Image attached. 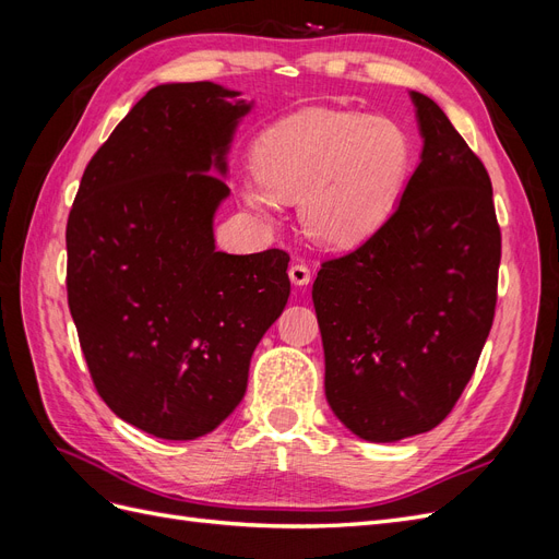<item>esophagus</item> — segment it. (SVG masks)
<instances>
[{"label": "esophagus", "mask_w": 559, "mask_h": 559, "mask_svg": "<svg viewBox=\"0 0 559 559\" xmlns=\"http://www.w3.org/2000/svg\"><path fill=\"white\" fill-rule=\"evenodd\" d=\"M289 280L296 286H306L310 284V267L306 263H292L289 265Z\"/></svg>", "instance_id": "34e87169"}]
</instances>
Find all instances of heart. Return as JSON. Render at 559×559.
<instances>
[{"mask_svg":"<svg viewBox=\"0 0 559 559\" xmlns=\"http://www.w3.org/2000/svg\"><path fill=\"white\" fill-rule=\"evenodd\" d=\"M411 144L384 118L357 111L310 109L261 132L251 148L253 179L245 205L273 222L280 200H298V216L312 240L345 249L370 238L403 189Z\"/></svg>","mask_w":559,"mask_h":559,"instance_id":"heart-1","label":"heart"}]
</instances>
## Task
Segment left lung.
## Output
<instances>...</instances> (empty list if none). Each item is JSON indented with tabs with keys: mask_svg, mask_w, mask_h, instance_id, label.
<instances>
[{
	"mask_svg": "<svg viewBox=\"0 0 559 559\" xmlns=\"http://www.w3.org/2000/svg\"><path fill=\"white\" fill-rule=\"evenodd\" d=\"M411 97L425 146L399 207L361 247L321 263L312 284L326 401L370 443L441 425L497 308L492 181L443 109Z\"/></svg>",
	"mask_w": 559,
	"mask_h": 559,
	"instance_id": "1",
	"label": "left lung"
}]
</instances>
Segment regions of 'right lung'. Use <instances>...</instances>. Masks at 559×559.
Masks as SVG:
<instances>
[{
	"mask_svg": "<svg viewBox=\"0 0 559 559\" xmlns=\"http://www.w3.org/2000/svg\"><path fill=\"white\" fill-rule=\"evenodd\" d=\"M212 81L163 83L97 148L67 218V302L97 394L151 436L193 441L247 392L289 300V253L216 251L226 154L251 103Z\"/></svg>",
	"mask_w": 559,
	"mask_h": 559,
	"instance_id": "1",
	"label": "right lung"
}]
</instances>
